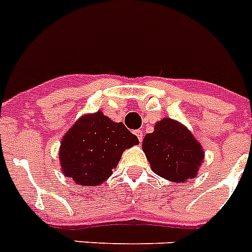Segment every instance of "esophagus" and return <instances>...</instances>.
Masks as SVG:
<instances>
[{
    "label": "esophagus",
    "instance_id": "1",
    "mask_svg": "<svg viewBox=\"0 0 252 252\" xmlns=\"http://www.w3.org/2000/svg\"><path fill=\"white\" fill-rule=\"evenodd\" d=\"M134 134L137 136V138H138L139 142H142V138H143V132L142 130H134Z\"/></svg>",
    "mask_w": 252,
    "mask_h": 252
}]
</instances>
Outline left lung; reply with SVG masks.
<instances>
[{
	"label": "left lung",
	"instance_id": "8db88e82",
	"mask_svg": "<svg viewBox=\"0 0 252 252\" xmlns=\"http://www.w3.org/2000/svg\"><path fill=\"white\" fill-rule=\"evenodd\" d=\"M142 150L154 173L175 183L196 178L205 158L191 130L170 118L156 123L154 132L143 138Z\"/></svg>",
	"mask_w": 252,
	"mask_h": 252
}]
</instances>
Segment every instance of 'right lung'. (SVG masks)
Returning a JSON list of instances; mask_svg holds the SVG:
<instances>
[{"label": "right lung", "instance_id": "add662e5", "mask_svg": "<svg viewBox=\"0 0 252 252\" xmlns=\"http://www.w3.org/2000/svg\"><path fill=\"white\" fill-rule=\"evenodd\" d=\"M138 143L123 123L113 122L102 111L86 114L61 139V172L77 185H102L113 174L123 152Z\"/></svg>", "mask_w": 252, "mask_h": 252}]
</instances>
